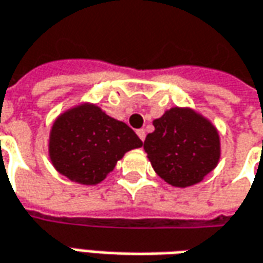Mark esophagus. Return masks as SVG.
Wrapping results in <instances>:
<instances>
[{"instance_id":"esophagus-1","label":"esophagus","mask_w":263,"mask_h":263,"mask_svg":"<svg viewBox=\"0 0 263 263\" xmlns=\"http://www.w3.org/2000/svg\"><path fill=\"white\" fill-rule=\"evenodd\" d=\"M137 134H138V137H140L141 141L145 140V131H144V129H138V131H137Z\"/></svg>"}]
</instances>
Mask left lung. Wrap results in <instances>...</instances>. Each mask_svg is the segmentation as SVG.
<instances>
[{
	"mask_svg": "<svg viewBox=\"0 0 263 263\" xmlns=\"http://www.w3.org/2000/svg\"><path fill=\"white\" fill-rule=\"evenodd\" d=\"M144 149L154 172L175 187L196 185L217 167L221 145L211 121L191 107H172L153 121Z\"/></svg>",
	"mask_w": 263,
	"mask_h": 263,
	"instance_id": "left-lung-1",
	"label": "left lung"
}]
</instances>
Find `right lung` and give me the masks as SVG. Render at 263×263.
I'll use <instances>...</instances> for the list:
<instances>
[{"instance_id": "add662e5", "label": "right lung", "mask_w": 263, "mask_h": 263, "mask_svg": "<svg viewBox=\"0 0 263 263\" xmlns=\"http://www.w3.org/2000/svg\"><path fill=\"white\" fill-rule=\"evenodd\" d=\"M142 141L125 122L110 118L93 103L65 110L52 123L49 159L61 175L80 185L100 183L125 153Z\"/></svg>"}]
</instances>
